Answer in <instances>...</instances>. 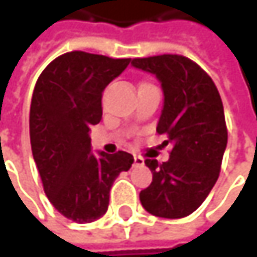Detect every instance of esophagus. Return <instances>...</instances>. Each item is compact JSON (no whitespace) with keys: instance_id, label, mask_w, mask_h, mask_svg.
Segmentation results:
<instances>
[{"instance_id":"1","label":"esophagus","mask_w":257,"mask_h":257,"mask_svg":"<svg viewBox=\"0 0 257 257\" xmlns=\"http://www.w3.org/2000/svg\"><path fill=\"white\" fill-rule=\"evenodd\" d=\"M144 165V159L140 156H134V167H143Z\"/></svg>"}]
</instances>
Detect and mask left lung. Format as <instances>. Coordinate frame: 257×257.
<instances>
[{
    "label": "left lung",
    "mask_w": 257,
    "mask_h": 257,
    "mask_svg": "<svg viewBox=\"0 0 257 257\" xmlns=\"http://www.w3.org/2000/svg\"><path fill=\"white\" fill-rule=\"evenodd\" d=\"M134 68L150 73L161 83L164 107L156 126L171 146L170 159H146L153 180L140 192L146 211L164 219L192 214L219 179L228 144L223 104L211 77L180 55L138 58Z\"/></svg>",
    "instance_id": "left-lung-1"
}]
</instances>
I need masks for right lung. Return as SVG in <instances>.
<instances>
[{"label":"right lung","instance_id":"obj_1","mask_svg":"<svg viewBox=\"0 0 257 257\" xmlns=\"http://www.w3.org/2000/svg\"><path fill=\"white\" fill-rule=\"evenodd\" d=\"M131 59L70 52L37 80L29 137L35 165L52 205L76 223H90L108 208L110 189L134 162L132 155L92 153L89 131L102 117V92Z\"/></svg>","mask_w":257,"mask_h":257}]
</instances>
